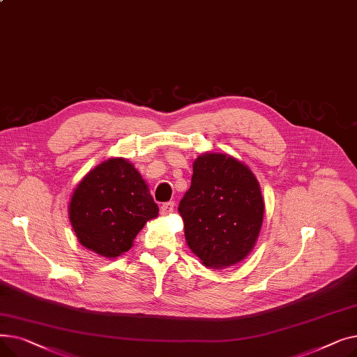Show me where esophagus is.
Here are the masks:
<instances>
[{
    "mask_svg": "<svg viewBox=\"0 0 357 357\" xmlns=\"http://www.w3.org/2000/svg\"><path fill=\"white\" fill-rule=\"evenodd\" d=\"M174 207H175V202L174 201H169V202H165L162 207H160V213L162 215H167L174 213Z\"/></svg>",
    "mask_w": 357,
    "mask_h": 357,
    "instance_id": "esophagus-1",
    "label": "esophagus"
}]
</instances>
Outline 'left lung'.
I'll return each mask as SVG.
<instances>
[{"label":"left lung","instance_id":"1","mask_svg":"<svg viewBox=\"0 0 357 357\" xmlns=\"http://www.w3.org/2000/svg\"><path fill=\"white\" fill-rule=\"evenodd\" d=\"M192 167L191 188L178 207L186 243L204 266H233L250 253L264 221L259 182L229 155H201Z\"/></svg>","mask_w":357,"mask_h":357}]
</instances>
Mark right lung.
<instances>
[{"label": "right lung", "mask_w": 357, "mask_h": 357, "mask_svg": "<svg viewBox=\"0 0 357 357\" xmlns=\"http://www.w3.org/2000/svg\"><path fill=\"white\" fill-rule=\"evenodd\" d=\"M159 207L130 162L109 159L91 171L69 202V218L81 245L104 257H117L133 246Z\"/></svg>", "instance_id": "obj_1"}]
</instances>
